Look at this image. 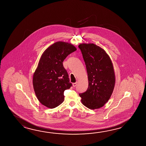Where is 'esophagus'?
Here are the masks:
<instances>
[{
    "label": "esophagus",
    "mask_w": 146,
    "mask_h": 146,
    "mask_svg": "<svg viewBox=\"0 0 146 146\" xmlns=\"http://www.w3.org/2000/svg\"><path fill=\"white\" fill-rule=\"evenodd\" d=\"M77 84H78V82H76V83H73V86L75 87V86H76V85H77Z\"/></svg>",
    "instance_id": "obj_1"
}]
</instances>
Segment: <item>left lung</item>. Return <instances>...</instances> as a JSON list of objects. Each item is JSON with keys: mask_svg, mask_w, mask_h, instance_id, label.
Segmentation results:
<instances>
[{"mask_svg": "<svg viewBox=\"0 0 146 146\" xmlns=\"http://www.w3.org/2000/svg\"><path fill=\"white\" fill-rule=\"evenodd\" d=\"M86 67L88 87L80 93L82 104L91 110L102 107L113 92L115 78L110 57L101 47L94 44L78 46Z\"/></svg>", "mask_w": 146, "mask_h": 146, "instance_id": "left-lung-1", "label": "left lung"}]
</instances>
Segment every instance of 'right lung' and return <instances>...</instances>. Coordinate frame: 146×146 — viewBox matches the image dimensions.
<instances>
[{
	"label": "right lung",
	"instance_id": "right-lung-1",
	"mask_svg": "<svg viewBox=\"0 0 146 146\" xmlns=\"http://www.w3.org/2000/svg\"><path fill=\"white\" fill-rule=\"evenodd\" d=\"M76 50L71 44L58 42L42 54L33 75V84L38 100L46 107L52 109L61 104L64 100V90L72 86L63 62Z\"/></svg>",
	"mask_w": 146,
	"mask_h": 146
}]
</instances>
